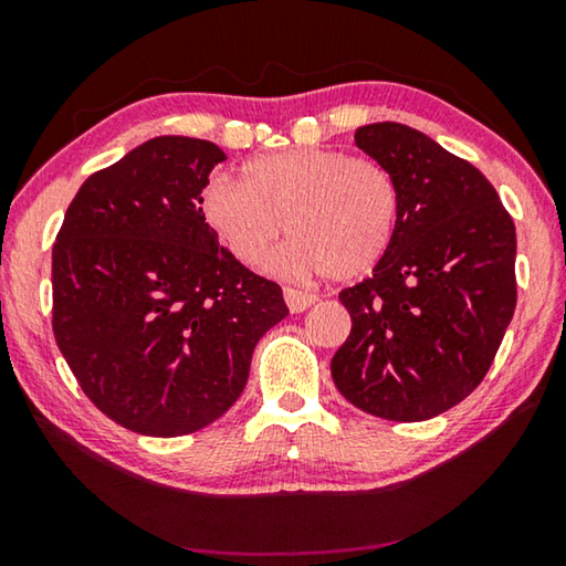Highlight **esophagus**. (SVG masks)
<instances>
[{
  "mask_svg": "<svg viewBox=\"0 0 566 566\" xmlns=\"http://www.w3.org/2000/svg\"><path fill=\"white\" fill-rule=\"evenodd\" d=\"M284 302H286V306H290L292 314H300L304 310H310V306L317 302V296L310 292L292 290V286H284Z\"/></svg>",
  "mask_w": 566,
  "mask_h": 566,
  "instance_id": "1",
  "label": "esophagus"
}]
</instances>
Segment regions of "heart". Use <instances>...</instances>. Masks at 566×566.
I'll return each instance as SVG.
<instances>
[{
	"instance_id": "1",
	"label": "heart",
	"mask_w": 566,
	"mask_h": 566,
	"mask_svg": "<svg viewBox=\"0 0 566 566\" xmlns=\"http://www.w3.org/2000/svg\"><path fill=\"white\" fill-rule=\"evenodd\" d=\"M202 214L229 252L260 266L284 234L280 256L292 274L352 282L385 260L401 214L399 181L371 159L337 149H286L249 161L244 181L214 177Z\"/></svg>"
}]
</instances>
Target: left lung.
I'll list each match as a JSON object with an SVG mask.
<instances>
[{
	"label": "left lung",
	"instance_id": "left-lung-1",
	"mask_svg": "<svg viewBox=\"0 0 566 566\" xmlns=\"http://www.w3.org/2000/svg\"><path fill=\"white\" fill-rule=\"evenodd\" d=\"M354 145L399 181L397 237L369 280L339 292L352 332L332 359L354 407L424 421L472 395L516 306V232L482 171L397 122Z\"/></svg>",
	"mask_w": 566,
	"mask_h": 566
}]
</instances>
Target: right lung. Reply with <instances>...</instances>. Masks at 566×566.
Here are the masks:
<instances>
[{
  "mask_svg": "<svg viewBox=\"0 0 566 566\" xmlns=\"http://www.w3.org/2000/svg\"><path fill=\"white\" fill-rule=\"evenodd\" d=\"M224 151L155 137L94 171L52 249V329L84 395L147 437L212 424L242 395L282 286L249 272L202 214Z\"/></svg>",
  "mask_w": 566,
  "mask_h": 566,
  "instance_id": "add662e5",
  "label": "right lung"
}]
</instances>
